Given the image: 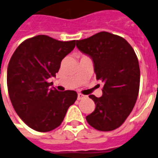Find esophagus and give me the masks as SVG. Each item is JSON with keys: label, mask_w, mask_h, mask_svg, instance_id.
I'll return each mask as SVG.
<instances>
[{"label": "esophagus", "mask_w": 158, "mask_h": 158, "mask_svg": "<svg viewBox=\"0 0 158 158\" xmlns=\"http://www.w3.org/2000/svg\"><path fill=\"white\" fill-rule=\"evenodd\" d=\"M85 98V96L83 94H77V99L78 100L82 99V98Z\"/></svg>", "instance_id": "34e87169"}]
</instances>
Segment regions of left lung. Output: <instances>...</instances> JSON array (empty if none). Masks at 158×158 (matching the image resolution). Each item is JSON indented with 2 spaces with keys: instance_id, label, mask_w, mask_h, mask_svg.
<instances>
[{
  "instance_id": "1",
  "label": "left lung",
  "mask_w": 158,
  "mask_h": 158,
  "mask_svg": "<svg viewBox=\"0 0 158 158\" xmlns=\"http://www.w3.org/2000/svg\"><path fill=\"white\" fill-rule=\"evenodd\" d=\"M76 44L92 59L96 78L103 85L101 97L89 96L96 106L86 116L87 122L98 131L118 128L131 112L139 94L140 72L133 48L123 38L106 31Z\"/></svg>"
}]
</instances>
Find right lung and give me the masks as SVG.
Masks as SVG:
<instances>
[{
  "label": "right lung",
  "instance_id": "right-lung-1",
  "mask_svg": "<svg viewBox=\"0 0 158 158\" xmlns=\"http://www.w3.org/2000/svg\"><path fill=\"white\" fill-rule=\"evenodd\" d=\"M75 43L37 35L23 42L10 59L7 69L10 101L18 116L35 131L46 132L59 127L77 98L76 91L60 92L50 88L52 82H48Z\"/></svg>",
  "mask_w": 158,
  "mask_h": 158
}]
</instances>
